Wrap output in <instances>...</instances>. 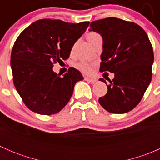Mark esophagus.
I'll return each mask as SVG.
<instances>
[{"label": "esophagus", "mask_w": 160, "mask_h": 160, "mask_svg": "<svg viewBox=\"0 0 160 160\" xmlns=\"http://www.w3.org/2000/svg\"><path fill=\"white\" fill-rule=\"evenodd\" d=\"M84 80H87V81H89L92 83H96L97 81H98V80H96V79L89 78V77H84Z\"/></svg>", "instance_id": "esophagus-1"}]
</instances>
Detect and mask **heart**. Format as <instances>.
Instances as JSON below:
<instances>
[{"instance_id": "obj_1", "label": "heart", "mask_w": 160, "mask_h": 160, "mask_svg": "<svg viewBox=\"0 0 160 160\" xmlns=\"http://www.w3.org/2000/svg\"><path fill=\"white\" fill-rule=\"evenodd\" d=\"M101 35L98 33L95 32H90L87 34V38H88V41L90 42V43L93 41L94 39H96L98 37H100ZM93 64L90 63V62H88V61L82 60L80 61V62L75 63L74 67H75L76 69H77L78 70L81 71L82 72L85 74H90L93 71Z\"/></svg>"}]
</instances>
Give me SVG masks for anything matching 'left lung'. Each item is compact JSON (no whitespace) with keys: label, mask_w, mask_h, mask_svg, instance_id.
<instances>
[{"label":"left lung","mask_w":160,"mask_h":160,"mask_svg":"<svg viewBox=\"0 0 160 160\" xmlns=\"http://www.w3.org/2000/svg\"><path fill=\"white\" fill-rule=\"evenodd\" d=\"M90 27L103 38L100 71L114 73L107 93L98 101L108 112H128L141 101L152 77L154 55L149 37L138 25L117 18L94 21Z\"/></svg>","instance_id":"obj_1"}]
</instances>
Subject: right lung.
Wrapping results in <instances>:
<instances>
[{"label":"right lung","mask_w":160,"mask_h":160,"mask_svg":"<svg viewBox=\"0 0 160 160\" xmlns=\"http://www.w3.org/2000/svg\"><path fill=\"white\" fill-rule=\"evenodd\" d=\"M89 22L69 23L41 19L31 24L16 39L11 54L14 87L28 109L44 115L60 111L69 102L74 85L83 80L79 70L70 67L61 77L53 64L68 59L74 43Z\"/></svg>","instance_id":"add662e5"}]
</instances>
